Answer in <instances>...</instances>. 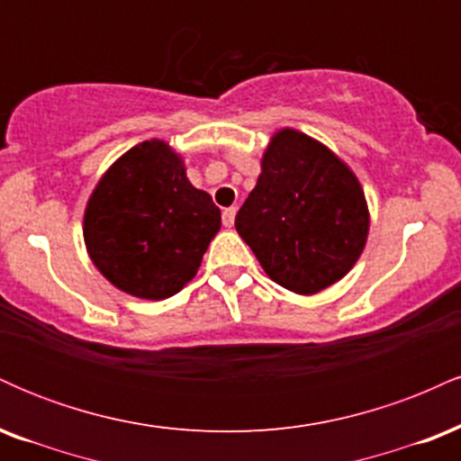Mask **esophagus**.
<instances>
[{"mask_svg":"<svg viewBox=\"0 0 461 461\" xmlns=\"http://www.w3.org/2000/svg\"><path fill=\"white\" fill-rule=\"evenodd\" d=\"M234 221H236V208H225L223 210V225L234 227Z\"/></svg>","mask_w":461,"mask_h":461,"instance_id":"esophagus-1","label":"esophagus"}]
</instances>
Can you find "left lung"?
Instances as JSON below:
<instances>
[{"mask_svg":"<svg viewBox=\"0 0 461 461\" xmlns=\"http://www.w3.org/2000/svg\"><path fill=\"white\" fill-rule=\"evenodd\" d=\"M368 203L345 160L303 131H275L262 173L236 214V231L275 284L316 294L356 267Z\"/></svg>","mask_w":461,"mask_h":461,"instance_id":"left-lung-1","label":"left lung"}]
</instances>
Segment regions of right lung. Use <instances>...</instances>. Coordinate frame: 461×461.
Returning <instances> with one entry per match:
<instances>
[{
    "label": "right lung",
    "mask_w": 461,
    "mask_h": 461,
    "mask_svg": "<svg viewBox=\"0 0 461 461\" xmlns=\"http://www.w3.org/2000/svg\"><path fill=\"white\" fill-rule=\"evenodd\" d=\"M221 210L186 177L182 156L151 139L104 173L84 210V245L114 288L168 299L194 277Z\"/></svg>",
    "instance_id": "add662e5"
}]
</instances>
